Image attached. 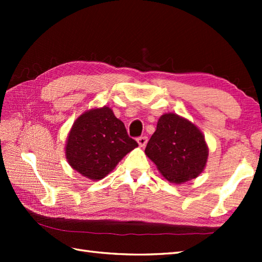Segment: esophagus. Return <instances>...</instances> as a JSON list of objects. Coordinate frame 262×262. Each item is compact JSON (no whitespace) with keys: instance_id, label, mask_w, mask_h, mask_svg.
Wrapping results in <instances>:
<instances>
[{"instance_id":"34e87169","label":"esophagus","mask_w":262,"mask_h":262,"mask_svg":"<svg viewBox=\"0 0 262 262\" xmlns=\"http://www.w3.org/2000/svg\"><path fill=\"white\" fill-rule=\"evenodd\" d=\"M137 143H138V145H140L141 147H144V146L146 145V143H147V137L146 136L138 137L137 138Z\"/></svg>"}]
</instances>
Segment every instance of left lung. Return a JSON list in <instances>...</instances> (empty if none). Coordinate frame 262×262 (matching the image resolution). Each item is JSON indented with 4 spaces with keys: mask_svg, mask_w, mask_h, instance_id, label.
Masks as SVG:
<instances>
[{
    "mask_svg": "<svg viewBox=\"0 0 262 262\" xmlns=\"http://www.w3.org/2000/svg\"><path fill=\"white\" fill-rule=\"evenodd\" d=\"M208 145L199 128L183 117L168 113L160 117L145 154L166 180L181 185L197 178L208 160Z\"/></svg>",
    "mask_w": 262,
    "mask_h": 262,
    "instance_id": "1",
    "label": "left lung"
}]
</instances>
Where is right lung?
Segmentation results:
<instances>
[{"label":"right lung","instance_id":"1","mask_svg":"<svg viewBox=\"0 0 262 262\" xmlns=\"http://www.w3.org/2000/svg\"><path fill=\"white\" fill-rule=\"evenodd\" d=\"M138 144L111 108H92L77 117L69 133L65 157L72 169L98 181L109 174Z\"/></svg>","mask_w":262,"mask_h":262}]
</instances>
